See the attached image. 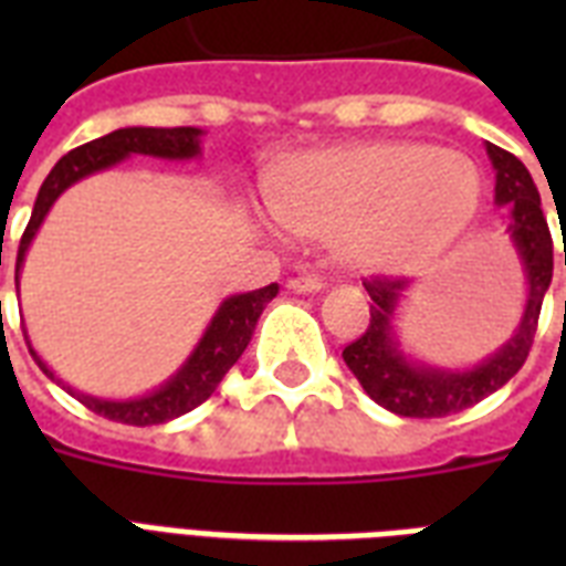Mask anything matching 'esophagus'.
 <instances>
[{"label": "esophagus", "mask_w": 566, "mask_h": 566, "mask_svg": "<svg viewBox=\"0 0 566 566\" xmlns=\"http://www.w3.org/2000/svg\"><path fill=\"white\" fill-rule=\"evenodd\" d=\"M287 287H291L293 293H319L323 287H326V279H319V275H296V279H291L287 282Z\"/></svg>", "instance_id": "esophagus-1"}]
</instances>
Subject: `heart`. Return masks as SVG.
Instances as JSON below:
<instances>
[{
  "instance_id": "obj_1",
  "label": "heart",
  "mask_w": 566,
  "mask_h": 566,
  "mask_svg": "<svg viewBox=\"0 0 566 566\" xmlns=\"http://www.w3.org/2000/svg\"><path fill=\"white\" fill-rule=\"evenodd\" d=\"M482 205L473 158L429 144H370L311 155L270 213L300 238L335 240L346 264L394 270L447 249Z\"/></svg>"
}]
</instances>
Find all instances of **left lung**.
Returning <instances> with one entry per match:
<instances>
[{"label": "left lung", "instance_id": "obj_1", "mask_svg": "<svg viewBox=\"0 0 566 566\" xmlns=\"http://www.w3.org/2000/svg\"><path fill=\"white\" fill-rule=\"evenodd\" d=\"M488 158L496 170V205L509 208L505 234L517 249L526 275V305L514 335L473 367H434L405 353L396 317L411 287L408 279H370L364 282L370 293V326L355 344L344 349L346 367L361 381L373 402L399 417H447L482 402L500 390L523 367L537 332L541 305L553 282V238L541 211V193L528 176L526 164L500 146L488 144ZM566 266V252H564Z\"/></svg>", "mask_w": 566, "mask_h": 566}]
</instances>
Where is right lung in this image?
<instances>
[{
    "mask_svg": "<svg viewBox=\"0 0 566 566\" xmlns=\"http://www.w3.org/2000/svg\"><path fill=\"white\" fill-rule=\"evenodd\" d=\"M202 128L193 126H128L117 128V132H111L105 137H96V140L78 146L73 153H66L52 167L46 181L40 185L31 220L25 231H22L20 252H17V291H20L22 261H25L31 240H34V234H38L43 220H46L49 208L57 202V196L64 193L66 188H73L75 181L87 179L93 172L117 167L119 161H126L132 155H149V158H164V161H193V158L202 155ZM275 293H279V284H266L261 291L234 293L229 300H222L217 314H213L208 328H205V335L199 337V344L188 355V361L181 364L179 370L172 373L161 387H155V390L144 396H135V399H102V396L82 394V390L64 385L55 373L49 370L46 361L31 349V340L29 353L34 355L40 370L46 373L52 381H57V385H64L91 411L102 413V417H108L114 422H126V426H158V422L176 420L181 413L193 411L196 405H202L217 390L222 376L238 364V358L249 346L252 332L258 326V317H261V311L266 308V302L273 300Z\"/></svg>",
    "mask_w": 566,
    "mask_h": 566,
    "instance_id": "add662e5",
    "label": "right lung"
}]
</instances>
